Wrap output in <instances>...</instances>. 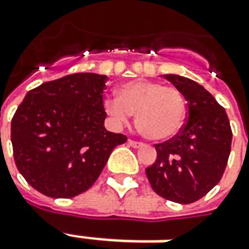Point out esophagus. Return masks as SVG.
Returning <instances> with one entry per match:
<instances>
[{
    "instance_id": "esophagus-1",
    "label": "esophagus",
    "mask_w": 249,
    "mask_h": 249,
    "mask_svg": "<svg viewBox=\"0 0 249 249\" xmlns=\"http://www.w3.org/2000/svg\"><path fill=\"white\" fill-rule=\"evenodd\" d=\"M128 144H129L131 147H133V148H139V147L144 146L142 142H136V140H132V139H129V140H128Z\"/></svg>"
}]
</instances>
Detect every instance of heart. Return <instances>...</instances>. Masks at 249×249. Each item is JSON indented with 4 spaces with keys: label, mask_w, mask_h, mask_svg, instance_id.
Masks as SVG:
<instances>
[{
    "label": "heart",
    "mask_w": 249,
    "mask_h": 249,
    "mask_svg": "<svg viewBox=\"0 0 249 249\" xmlns=\"http://www.w3.org/2000/svg\"><path fill=\"white\" fill-rule=\"evenodd\" d=\"M103 106L117 124H126L132 113H136L139 131L157 142L177 135L187 111L180 89L150 80L125 83L118 89V96H107Z\"/></svg>",
    "instance_id": "b5f03b06"
}]
</instances>
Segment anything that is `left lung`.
I'll list each match as a JSON object with an SVG mask.
<instances>
[{"instance_id": "left-lung-1", "label": "left lung", "mask_w": 249, "mask_h": 249, "mask_svg": "<svg viewBox=\"0 0 249 249\" xmlns=\"http://www.w3.org/2000/svg\"><path fill=\"white\" fill-rule=\"evenodd\" d=\"M163 77L188 102V117L176 136L155 144L157 160L146 174L155 194L188 204L222 178L231 154V123L224 107L200 84L178 75Z\"/></svg>"}]
</instances>
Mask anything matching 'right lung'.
Wrapping results in <instances>:
<instances>
[{
    "instance_id": "add662e5",
    "label": "right lung",
    "mask_w": 249,
    "mask_h": 249,
    "mask_svg": "<svg viewBox=\"0 0 249 249\" xmlns=\"http://www.w3.org/2000/svg\"><path fill=\"white\" fill-rule=\"evenodd\" d=\"M106 82L105 75L73 73L40 84L20 103L11 125L13 157L40 194L69 199L86 192L126 142L103 125Z\"/></svg>"
}]
</instances>
